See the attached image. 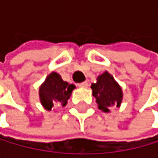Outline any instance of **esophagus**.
<instances>
[{"mask_svg": "<svg viewBox=\"0 0 158 158\" xmlns=\"http://www.w3.org/2000/svg\"><path fill=\"white\" fill-rule=\"evenodd\" d=\"M88 82H82V83H80V84H78V86L80 88H87L88 87Z\"/></svg>", "mask_w": 158, "mask_h": 158, "instance_id": "34e87169", "label": "esophagus"}]
</instances>
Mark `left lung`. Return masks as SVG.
I'll return each mask as SVG.
<instances>
[{"mask_svg": "<svg viewBox=\"0 0 158 158\" xmlns=\"http://www.w3.org/2000/svg\"><path fill=\"white\" fill-rule=\"evenodd\" d=\"M91 89L99 110L102 112L110 113L111 107L121 106L124 97L123 89L108 71L98 76L97 82L92 83Z\"/></svg>", "mask_w": 158, "mask_h": 158, "instance_id": "8db88e82", "label": "left lung"}]
</instances>
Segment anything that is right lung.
Segmentation results:
<instances>
[{
	"label": "right lung",
	"mask_w": 158,
	"mask_h": 158,
	"mask_svg": "<svg viewBox=\"0 0 158 158\" xmlns=\"http://www.w3.org/2000/svg\"><path fill=\"white\" fill-rule=\"evenodd\" d=\"M74 89L75 85L63 81L58 73L51 72L39 86V100L46 111H51L56 105L65 107Z\"/></svg>",
	"instance_id": "obj_1"
}]
</instances>
